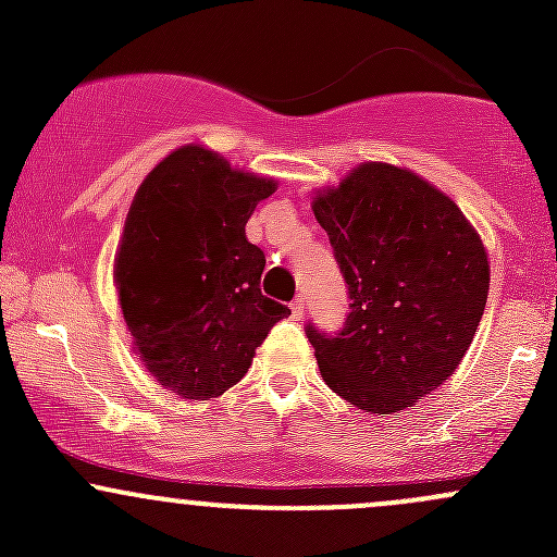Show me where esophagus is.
Returning <instances> with one entry per match:
<instances>
[{"instance_id": "1", "label": "esophagus", "mask_w": 557, "mask_h": 557, "mask_svg": "<svg viewBox=\"0 0 557 557\" xmlns=\"http://www.w3.org/2000/svg\"><path fill=\"white\" fill-rule=\"evenodd\" d=\"M290 312H294V318H296V320L305 318L307 305H305V299H301V296H299V299H294V305H290Z\"/></svg>"}]
</instances>
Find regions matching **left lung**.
<instances>
[{
    "mask_svg": "<svg viewBox=\"0 0 557 557\" xmlns=\"http://www.w3.org/2000/svg\"><path fill=\"white\" fill-rule=\"evenodd\" d=\"M312 210L352 301L336 334L305 329L325 385L383 418L412 407L458 369L485 312L480 234L434 185L377 161L320 190Z\"/></svg>",
    "mask_w": 557,
    "mask_h": 557,
    "instance_id": "8db88e82",
    "label": "left lung"
}]
</instances>
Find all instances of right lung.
Returning a JSON list of instances; mask_svg holds the SVG:
<instances>
[{
	"label": "right lung",
	"mask_w": 557,
	"mask_h": 557,
	"mask_svg": "<svg viewBox=\"0 0 557 557\" xmlns=\"http://www.w3.org/2000/svg\"><path fill=\"white\" fill-rule=\"evenodd\" d=\"M274 185L185 145L156 164L128 207L117 299L145 369L177 396L207 401L237 385L272 325L290 314L261 294L267 258L245 237Z\"/></svg>",
	"instance_id": "obj_1"
}]
</instances>
